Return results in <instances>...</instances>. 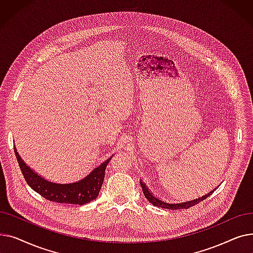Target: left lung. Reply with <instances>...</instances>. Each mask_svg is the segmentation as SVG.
Masks as SVG:
<instances>
[{
  "label": "left lung",
  "instance_id": "left-lung-1",
  "mask_svg": "<svg viewBox=\"0 0 253 253\" xmlns=\"http://www.w3.org/2000/svg\"><path fill=\"white\" fill-rule=\"evenodd\" d=\"M140 185L142 188V191H143V195L144 197L148 199L149 202H151L154 206H157V207H162V208H165V209H169V210H177V209H188L198 203L202 202L203 200H205L206 198H208L210 195H212V193L214 192L211 191L209 192L208 194L202 196V197H199V198H196L194 199V200H191V201H185V202H182V203H170V202H167V201H164L162 200V199H160L159 197L155 196L149 189L147 185H145V183L140 180Z\"/></svg>",
  "mask_w": 253,
  "mask_h": 253
}]
</instances>
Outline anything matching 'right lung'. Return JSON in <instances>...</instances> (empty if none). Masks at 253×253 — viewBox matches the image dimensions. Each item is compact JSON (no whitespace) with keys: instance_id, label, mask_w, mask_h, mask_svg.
I'll list each match as a JSON object with an SVG mask.
<instances>
[{"instance_id":"add662e5","label":"right lung","mask_w":253,"mask_h":253,"mask_svg":"<svg viewBox=\"0 0 253 253\" xmlns=\"http://www.w3.org/2000/svg\"><path fill=\"white\" fill-rule=\"evenodd\" d=\"M14 152L23 177L34 191L49 201L76 205L89 203L98 196L104 179L105 168L113 158V156L110 157L81 180L71 183H57L39 175L24 163L16 149H14Z\"/></svg>"}]
</instances>
